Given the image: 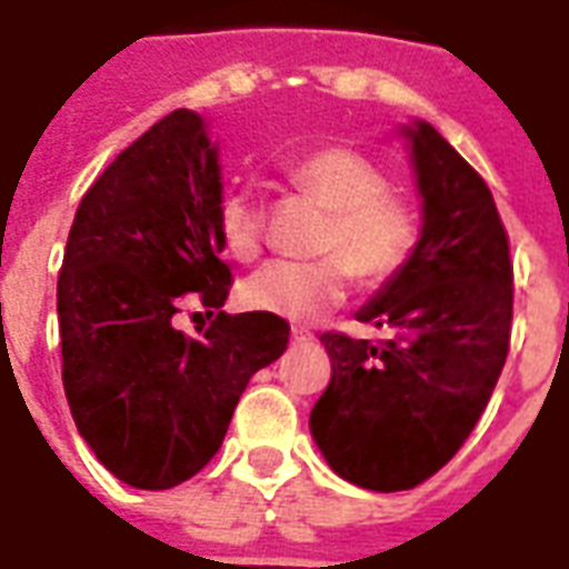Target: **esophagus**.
I'll list each match as a JSON object with an SVG mask.
<instances>
[{"instance_id": "34e87169", "label": "esophagus", "mask_w": 569, "mask_h": 569, "mask_svg": "<svg viewBox=\"0 0 569 569\" xmlns=\"http://www.w3.org/2000/svg\"><path fill=\"white\" fill-rule=\"evenodd\" d=\"M310 338H313V335L308 332V329H292V341H296V345H305V341H310Z\"/></svg>"}]
</instances>
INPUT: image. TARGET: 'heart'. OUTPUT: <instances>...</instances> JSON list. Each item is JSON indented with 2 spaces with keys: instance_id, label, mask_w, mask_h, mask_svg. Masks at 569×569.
I'll list each match as a JSON object with an SVG mask.
<instances>
[{
  "instance_id": "heart-1",
  "label": "heart",
  "mask_w": 569,
  "mask_h": 569,
  "mask_svg": "<svg viewBox=\"0 0 569 569\" xmlns=\"http://www.w3.org/2000/svg\"><path fill=\"white\" fill-rule=\"evenodd\" d=\"M292 182L332 210L320 261H271L243 280L240 301L249 310L283 320H317L345 301L353 271L366 283L390 280L418 247V212L390 191L378 163L345 146L305 154L289 170ZM219 240L237 261L261 249L264 210L252 188L228 191L219 203Z\"/></svg>"
}]
</instances>
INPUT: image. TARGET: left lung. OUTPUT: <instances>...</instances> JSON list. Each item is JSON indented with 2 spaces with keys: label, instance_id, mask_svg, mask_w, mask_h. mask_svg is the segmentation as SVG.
<instances>
[{
  "label": "left lung",
  "instance_id": "obj_1",
  "mask_svg": "<svg viewBox=\"0 0 569 569\" xmlns=\"http://www.w3.org/2000/svg\"><path fill=\"white\" fill-rule=\"evenodd\" d=\"M420 194V237L357 310L383 341L320 335L332 381L310 436L359 488L408 490L436 476L476 429L512 332L509 237L490 188L427 121L402 124Z\"/></svg>",
  "mask_w": 569,
  "mask_h": 569
}]
</instances>
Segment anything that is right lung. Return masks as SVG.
Segmentation results:
<instances>
[{"mask_svg":"<svg viewBox=\"0 0 569 569\" xmlns=\"http://www.w3.org/2000/svg\"><path fill=\"white\" fill-rule=\"evenodd\" d=\"M219 146L176 109L81 198L57 277L63 390L97 460L140 490H167L219 451L249 378L289 345L273 313H224ZM198 291L217 313L200 339L172 326Z\"/></svg>","mask_w":569,"mask_h":569,"instance_id":"obj_1","label":"right lung"}]
</instances>
